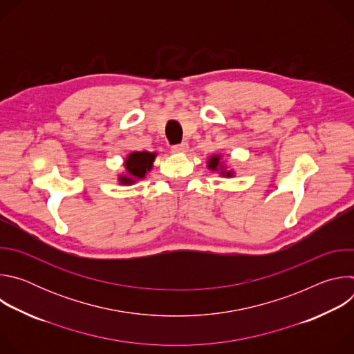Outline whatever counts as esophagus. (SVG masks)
Listing matches in <instances>:
<instances>
[{"instance_id":"34e87169","label":"esophagus","mask_w":354,"mask_h":354,"mask_svg":"<svg viewBox=\"0 0 354 354\" xmlns=\"http://www.w3.org/2000/svg\"><path fill=\"white\" fill-rule=\"evenodd\" d=\"M187 148H189V147H187V144H186V142L175 144V145H172V147H171L172 153H175V154H183V153H186Z\"/></svg>"}]
</instances>
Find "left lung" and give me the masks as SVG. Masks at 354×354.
I'll use <instances>...</instances> for the list:
<instances>
[{
	"mask_svg": "<svg viewBox=\"0 0 354 354\" xmlns=\"http://www.w3.org/2000/svg\"><path fill=\"white\" fill-rule=\"evenodd\" d=\"M209 168L212 171H218V168H220V156H213L209 160ZM221 175L223 176H232L231 172H225V171H221Z\"/></svg>",
	"mask_w": 354,
	"mask_h": 354,
	"instance_id": "left-lung-1",
	"label": "left lung"
}]
</instances>
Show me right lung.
<instances>
[{
	"label": "right lung",
	"mask_w": 354,
	"mask_h": 354,
	"mask_svg": "<svg viewBox=\"0 0 354 354\" xmlns=\"http://www.w3.org/2000/svg\"><path fill=\"white\" fill-rule=\"evenodd\" d=\"M156 153H147V151H142V153H131L127 160L124 161V167L129 172V176L122 175L119 178L120 183L123 185H131L138 179H142L145 174L153 168V162L156 160Z\"/></svg>",
	"instance_id": "1"
}]
</instances>
